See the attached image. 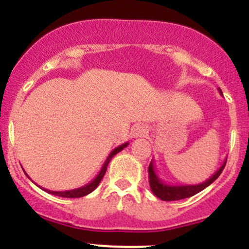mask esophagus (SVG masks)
<instances>
[{
	"label": "esophagus",
	"instance_id": "1",
	"mask_svg": "<svg viewBox=\"0 0 249 249\" xmlns=\"http://www.w3.org/2000/svg\"><path fill=\"white\" fill-rule=\"evenodd\" d=\"M134 138H141V136H144L148 133L147 127L144 124H136L135 127L132 129Z\"/></svg>",
	"mask_w": 249,
	"mask_h": 249
}]
</instances>
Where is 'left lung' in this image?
I'll return each instance as SVG.
<instances>
[{"mask_svg":"<svg viewBox=\"0 0 249 249\" xmlns=\"http://www.w3.org/2000/svg\"><path fill=\"white\" fill-rule=\"evenodd\" d=\"M220 94L222 95L221 89L219 88ZM226 161L222 163V166L220 167L219 170H216L214 175H212L208 180L203 181V182L199 183V185H185V186H173V185H167L163 181L159 178L156 175L154 164L153 162H150L149 167H148V178H149V185L150 189H152L153 194L155 196H158L159 199L163 201H175V200H181L186 199V197H191L193 195L197 194V193L203 191L205 188L213 183L217 178L220 177V174L222 173L223 168L226 166Z\"/></svg>","mask_w":249,"mask_h":249,"instance_id":"8db88e82","label":"left lung"}]
</instances>
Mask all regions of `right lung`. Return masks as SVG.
<instances>
[{
	"label": "right lung",
	"mask_w": 249,
	"mask_h": 249,
	"mask_svg": "<svg viewBox=\"0 0 249 249\" xmlns=\"http://www.w3.org/2000/svg\"><path fill=\"white\" fill-rule=\"evenodd\" d=\"M127 146H128V142H125V143L121 144V146L116 147L115 149H114L113 152H111L110 154L108 155L107 160H106L105 163H103L102 168H101V170H100V173H99V174L96 175V178H95L94 180L91 181V182H89L88 185H86V186H83V187H80V188H77V189H71V191H64V192H55V191H48V189H44V188H42V187H40V186H38V187H40V188L43 189V191L48 192L49 194L56 195V196H62V197H82V196H86V195H88L89 193H91V192H93L94 189H96V187L99 186V183H100V182H101L102 178L105 177V174H106V170H107V167H108V163H109V162H110L111 158H113L114 155H116L117 153H119V152H121V150L124 149V148L127 147ZM26 175H27V174H26ZM27 177H28V175H27Z\"/></svg>",
	"instance_id": "add662e5"
}]
</instances>
